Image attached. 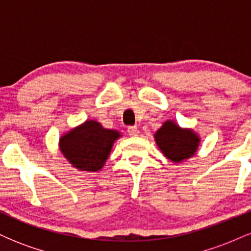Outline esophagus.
Listing matches in <instances>:
<instances>
[{
  "instance_id": "esophagus-1",
  "label": "esophagus",
  "mask_w": 251,
  "mask_h": 251,
  "mask_svg": "<svg viewBox=\"0 0 251 251\" xmlns=\"http://www.w3.org/2000/svg\"><path fill=\"white\" fill-rule=\"evenodd\" d=\"M127 133L131 137H135V135H138V133H139V129H138L137 126H129L127 128Z\"/></svg>"
}]
</instances>
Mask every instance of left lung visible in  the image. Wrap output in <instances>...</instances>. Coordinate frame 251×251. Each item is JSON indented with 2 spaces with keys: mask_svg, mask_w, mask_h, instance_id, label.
<instances>
[{
  "mask_svg": "<svg viewBox=\"0 0 251 251\" xmlns=\"http://www.w3.org/2000/svg\"><path fill=\"white\" fill-rule=\"evenodd\" d=\"M154 140L162 153L174 163L194 157L201 138L194 129L183 128L174 120H166L154 133Z\"/></svg>",
  "mask_w": 251,
  "mask_h": 251,
  "instance_id": "8db88e82",
  "label": "left lung"
}]
</instances>
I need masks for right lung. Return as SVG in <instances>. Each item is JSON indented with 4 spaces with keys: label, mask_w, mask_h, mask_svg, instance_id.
Instances as JSON below:
<instances>
[{
    "label": "right lung",
    "mask_w": 251,
    "mask_h": 251,
    "mask_svg": "<svg viewBox=\"0 0 251 251\" xmlns=\"http://www.w3.org/2000/svg\"><path fill=\"white\" fill-rule=\"evenodd\" d=\"M120 137L119 131L102 127L96 120H86L61 135L59 149L73 168L97 172L105 165L114 142Z\"/></svg>",
    "instance_id": "right-lung-1"
}]
</instances>
